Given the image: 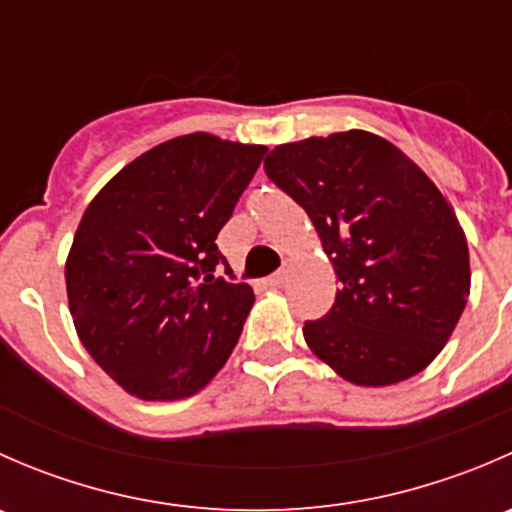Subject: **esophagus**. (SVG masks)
<instances>
[{
	"label": "esophagus",
	"mask_w": 512,
	"mask_h": 512,
	"mask_svg": "<svg viewBox=\"0 0 512 512\" xmlns=\"http://www.w3.org/2000/svg\"><path fill=\"white\" fill-rule=\"evenodd\" d=\"M287 277H289V267L285 265V267H282V270H277L275 275L267 277V285H270V287H282L287 282Z\"/></svg>",
	"instance_id": "1"
}]
</instances>
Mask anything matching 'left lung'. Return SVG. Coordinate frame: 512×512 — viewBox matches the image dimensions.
<instances>
[{
  "mask_svg": "<svg viewBox=\"0 0 512 512\" xmlns=\"http://www.w3.org/2000/svg\"><path fill=\"white\" fill-rule=\"evenodd\" d=\"M265 170L309 215L342 282L327 317L304 322L314 356L356 386L426 369L471 289L466 232L436 183L361 128L282 143Z\"/></svg>",
  "mask_w": 512,
  "mask_h": 512,
  "instance_id": "left-lung-1",
  "label": "left lung"
}]
</instances>
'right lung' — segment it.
Returning <instances> with one entry per match:
<instances>
[{
    "instance_id": "1",
    "label": "right lung",
    "mask_w": 512,
    "mask_h": 512,
    "mask_svg": "<svg viewBox=\"0 0 512 512\" xmlns=\"http://www.w3.org/2000/svg\"><path fill=\"white\" fill-rule=\"evenodd\" d=\"M267 148L170 138L118 170L84 210L66 294L91 359L141 401L198 394L225 366L255 294L215 277V237ZM225 272H230L227 267Z\"/></svg>"
}]
</instances>
